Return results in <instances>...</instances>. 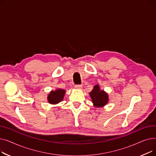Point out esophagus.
<instances>
[{
  "mask_svg": "<svg viewBox=\"0 0 156 156\" xmlns=\"http://www.w3.org/2000/svg\"><path fill=\"white\" fill-rule=\"evenodd\" d=\"M75 87L76 89H81V88H82V85H76L75 86Z\"/></svg>",
  "mask_w": 156,
  "mask_h": 156,
  "instance_id": "esophagus-1",
  "label": "esophagus"
}]
</instances>
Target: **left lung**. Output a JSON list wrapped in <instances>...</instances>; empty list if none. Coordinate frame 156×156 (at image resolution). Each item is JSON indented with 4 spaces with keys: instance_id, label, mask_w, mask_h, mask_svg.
<instances>
[{
    "instance_id": "1",
    "label": "left lung",
    "mask_w": 156,
    "mask_h": 156,
    "mask_svg": "<svg viewBox=\"0 0 156 156\" xmlns=\"http://www.w3.org/2000/svg\"><path fill=\"white\" fill-rule=\"evenodd\" d=\"M94 105L97 108L104 107L109 101L108 94L104 90H101L99 85L94 86L92 90L89 93Z\"/></svg>"
}]
</instances>
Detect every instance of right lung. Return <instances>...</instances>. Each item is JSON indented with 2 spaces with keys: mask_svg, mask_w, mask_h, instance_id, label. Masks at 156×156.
<instances>
[{
  "mask_svg": "<svg viewBox=\"0 0 156 156\" xmlns=\"http://www.w3.org/2000/svg\"><path fill=\"white\" fill-rule=\"evenodd\" d=\"M66 91L63 89H57L55 91H51L47 96L48 102L51 104H56L61 102L63 100V98Z\"/></svg>",
  "mask_w": 156,
  "mask_h": 156,
  "instance_id": "add662e5",
  "label": "right lung"
}]
</instances>
